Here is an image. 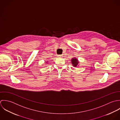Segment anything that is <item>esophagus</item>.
Here are the masks:
<instances>
[{
	"instance_id": "1",
	"label": "esophagus",
	"mask_w": 120,
	"mask_h": 120,
	"mask_svg": "<svg viewBox=\"0 0 120 120\" xmlns=\"http://www.w3.org/2000/svg\"><path fill=\"white\" fill-rule=\"evenodd\" d=\"M57 56L59 57H62L63 56V55H57Z\"/></svg>"
}]
</instances>
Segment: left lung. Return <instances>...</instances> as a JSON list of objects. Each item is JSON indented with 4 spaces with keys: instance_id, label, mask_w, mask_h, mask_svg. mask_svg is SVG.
I'll return each instance as SVG.
<instances>
[{
    "instance_id": "obj_1",
    "label": "left lung",
    "mask_w": 120,
    "mask_h": 120,
    "mask_svg": "<svg viewBox=\"0 0 120 120\" xmlns=\"http://www.w3.org/2000/svg\"><path fill=\"white\" fill-rule=\"evenodd\" d=\"M71 62L73 66L74 67H76L79 65V61L75 57L72 58L71 59Z\"/></svg>"
}]
</instances>
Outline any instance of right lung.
Wrapping results in <instances>:
<instances>
[{
	"label": "right lung",
	"instance_id": "add662e5",
	"mask_svg": "<svg viewBox=\"0 0 120 120\" xmlns=\"http://www.w3.org/2000/svg\"><path fill=\"white\" fill-rule=\"evenodd\" d=\"M48 61H49V60H47V61H46V62H45V63H48Z\"/></svg>",
	"mask_w": 120,
	"mask_h": 120
}]
</instances>
